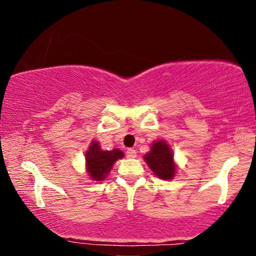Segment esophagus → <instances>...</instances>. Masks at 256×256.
Wrapping results in <instances>:
<instances>
[{"instance_id":"34e87169","label":"esophagus","mask_w":256,"mask_h":256,"mask_svg":"<svg viewBox=\"0 0 256 256\" xmlns=\"http://www.w3.org/2000/svg\"><path fill=\"white\" fill-rule=\"evenodd\" d=\"M126 154H127L128 158H136L137 153H136V150H134V148H128L127 152H126Z\"/></svg>"}]
</instances>
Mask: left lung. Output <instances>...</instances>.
<instances>
[{
  "instance_id": "8db88e82",
  "label": "left lung",
  "mask_w": 256,
  "mask_h": 256,
  "mask_svg": "<svg viewBox=\"0 0 256 256\" xmlns=\"http://www.w3.org/2000/svg\"><path fill=\"white\" fill-rule=\"evenodd\" d=\"M148 166L161 180H172L176 172L174 154L169 145L162 140L151 145V151L144 156Z\"/></svg>"
}]
</instances>
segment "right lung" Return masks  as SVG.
Here are the masks:
<instances>
[{
	"label": "right lung",
	"instance_id": "add662e5",
	"mask_svg": "<svg viewBox=\"0 0 256 256\" xmlns=\"http://www.w3.org/2000/svg\"><path fill=\"white\" fill-rule=\"evenodd\" d=\"M124 152L119 148L112 151H103L100 143L92 140L86 152V164L90 178L94 180H103L111 172L116 160L124 158Z\"/></svg>",
	"mask_w": 256,
	"mask_h": 256
}]
</instances>
